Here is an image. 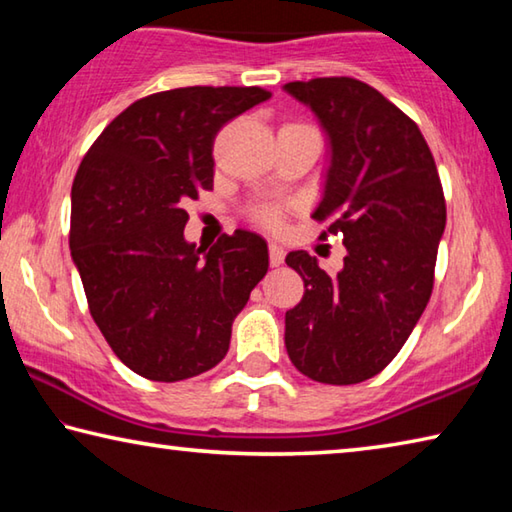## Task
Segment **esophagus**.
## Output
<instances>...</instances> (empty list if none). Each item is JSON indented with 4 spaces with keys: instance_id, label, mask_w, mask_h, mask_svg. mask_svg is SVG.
<instances>
[{
    "instance_id": "esophagus-1",
    "label": "esophagus",
    "mask_w": 512,
    "mask_h": 512,
    "mask_svg": "<svg viewBox=\"0 0 512 512\" xmlns=\"http://www.w3.org/2000/svg\"><path fill=\"white\" fill-rule=\"evenodd\" d=\"M268 259H271V266H282L284 248L280 244H275V241H271V244H268Z\"/></svg>"
}]
</instances>
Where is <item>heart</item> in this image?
<instances>
[{
    "label": "heart",
    "instance_id": "b5f03b06",
    "mask_svg": "<svg viewBox=\"0 0 512 512\" xmlns=\"http://www.w3.org/2000/svg\"><path fill=\"white\" fill-rule=\"evenodd\" d=\"M259 219L268 225H277V221H280V214H277V210H273V207H264V210H259Z\"/></svg>",
    "mask_w": 512,
    "mask_h": 512
}]
</instances>
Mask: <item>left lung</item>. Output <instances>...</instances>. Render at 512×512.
<instances>
[{"instance_id":"8db88e82","label":"left lung","mask_w":512,"mask_h":512,"mask_svg":"<svg viewBox=\"0 0 512 512\" xmlns=\"http://www.w3.org/2000/svg\"><path fill=\"white\" fill-rule=\"evenodd\" d=\"M314 112L329 160L314 219L332 216L348 255L336 275L307 250L287 266L305 296L284 316V345L302 375L348 386L375 377L409 339L433 289L445 198L420 128L357 79L284 85ZM325 237V232H323Z\"/></svg>"}]
</instances>
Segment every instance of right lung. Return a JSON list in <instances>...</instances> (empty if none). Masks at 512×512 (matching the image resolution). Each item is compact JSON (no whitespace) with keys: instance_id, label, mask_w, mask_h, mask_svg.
Here are the masks:
<instances>
[{"instance_id":"obj_1","label":"right lung","mask_w":512,"mask_h":512,"mask_svg":"<svg viewBox=\"0 0 512 512\" xmlns=\"http://www.w3.org/2000/svg\"><path fill=\"white\" fill-rule=\"evenodd\" d=\"M271 99L262 88H178L103 128L72 185L69 248L94 323L124 366L151 381L214 368L268 271L248 230L207 250L185 239L187 198L212 189L219 128Z\"/></svg>"}]
</instances>
